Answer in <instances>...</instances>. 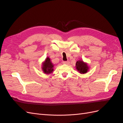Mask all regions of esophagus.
Here are the masks:
<instances>
[{
  "label": "esophagus",
  "mask_w": 123,
  "mask_h": 123,
  "mask_svg": "<svg viewBox=\"0 0 123 123\" xmlns=\"http://www.w3.org/2000/svg\"><path fill=\"white\" fill-rule=\"evenodd\" d=\"M62 63L63 64H68V62H66V61H63Z\"/></svg>",
  "instance_id": "obj_1"
}]
</instances>
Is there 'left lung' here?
<instances>
[{
    "label": "left lung",
    "mask_w": 123,
    "mask_h": 123,
    "mask_svg": "<svg viewBox=\"0 0 123 123\" xmlns=\"http://www.w3.org/2000/svg\"><path fill=\"white\" fill-rule=\"evenodd\" d=\"M76 69L80 74L86 73L89 71V67L87 64L83 61H78L76 63Z\"/></svg>",
    "instance_id": "obj_1"
}]
</instances>
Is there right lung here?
Instances as JSON below:
<instances>
[{
    "label": "right lung",
    "mask_w": 123,
    "mask_h": 123,
    "mask_svg": "<svg viewBox=\"0 0 123 123\" xmlns=\"http://www.w3.org/2000/svg\"><path fill=\"white\" fill-rule=\"evenodd\" d=\"M54 65L51 62L49 57H47L44 62H43L42 70L43 73L46 74H50L53 71Z\"/></svg>",
    "instance_id": "right-lung-1"
}]
</instances>
